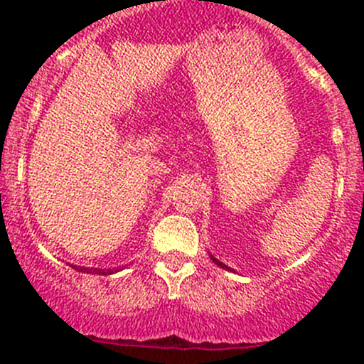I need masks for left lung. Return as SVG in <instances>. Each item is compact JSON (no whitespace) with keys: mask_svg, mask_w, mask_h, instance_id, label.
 Returning <instances> with one entry per match:
<instances>
[{"mask_svg":"<svg viewBox=\"0 0 364 364\" xmlns=\"http://www.w3.org/2000/svg\"><path fill=\"white\" fill-rule=\"evenodd\" d=\"M211 259H213V262H215V264H216V266H220V267H227V266H225V264H222V262H220V260H216V259H215V257H211Z\"/></svg>","mask_w":364,"mask_h":364,"instance_id":"8db88e82","label":"left lung"}]
</instances>
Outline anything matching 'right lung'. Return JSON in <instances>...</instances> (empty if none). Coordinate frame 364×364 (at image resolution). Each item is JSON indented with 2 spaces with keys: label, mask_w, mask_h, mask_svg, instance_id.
<instances>
[{
  "label": "right lung",
  "mask_w": 364,
  "mask_h": 364,
  "mask_svg": "<svg viewBox=\"0 0 364 364\" xmlns=\"http://www.w3.org/2000/svg\"><path fill=\"white\" fill-rule=\"evenodd\" d=\"M84 269V267H82ZM84 271H87V273H91V271H93V273H97V274H107V273H111V271H104V269H84Z\"/></svg>",
  "instance_id": "1"
}]
</instances>
